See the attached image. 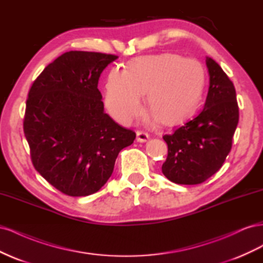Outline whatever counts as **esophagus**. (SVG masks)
Returning a JSON list of instances; mask_svg holds the SVG:
<instances>
[{"label": "esophagus", "mask_w": 263, "mask_h": 263, "mask_svg": "<svg viewBox=\"0 0 263 263\" xmlns=\"http://www.w3.org/2000/svg\"><path fill=\"white\" fill-rule=\"evenodd\" d=\"M136 136H137V141L139 142H146L149 139V135L144 132H137Z\"/></svg>", "instance_id": "obj_1"}]
</instances>
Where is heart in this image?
<instances>
[{
  "instance_id": "obj_1",
  "label": "heart",
  "mask_w": 263,
  "mask_h": 263,
  "mask_svg": "<svg viewBox=\"0 0 263 263\" xmlns=\"http://www.w3.org/2000/svg\"><path fill=\"white\" fill-rule=\"evenodd\" d=\"M204 69L198 61L176 53L146 55L132 61L126 70H110L105 84V104L117 122L130 124L147 106L163 125L187 118L201 99Z\"/></svg>"
}]
</instances>
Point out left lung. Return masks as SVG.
<instances>
[{
    "instance_id": "1",
    "label": "left lung",
    "mask_w": 263,
    "mask_h": 263,
    "mask_svg": "<svg viewBox=\"0 0 263 263\" xmlns=\"http://www.w3.org/2000/svg\"><path fill=\"white\" fill-rule=\"evenodd\" d=\"M210 86L204 108L172 135L162 173L177 184H200L216 173L232 149L239 121L236 90L218 63L205 59Z\"/></svg>"
}]
</instances>
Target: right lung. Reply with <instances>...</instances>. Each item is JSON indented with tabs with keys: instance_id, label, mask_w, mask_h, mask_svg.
I'll return each mask as SVG.
<instances>
[{
	"instance_id": "right-lung-1",
	"label": "right lung",
	"mask_w": 263,
	"mask_h": 263,
	"mask_svg": "<svg viewBox=\"0 0 263 263\" xmlns=\"http://www.w3.org/2000/svg\"><path fill=\"white\" fill-rule=\"evenodd\" d=\"M117 55L68 51L31 85L24 133L41 176L70 196L91 195L105 184L119 151L136 134L104 112L101 73Z\"/></svg>"
}]
</instances>
